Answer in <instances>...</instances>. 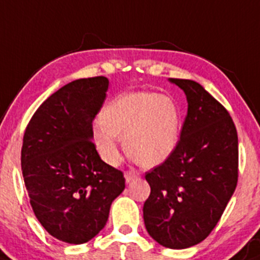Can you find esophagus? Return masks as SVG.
<instances>
[{
    "instance_id": "34e87169",
    "label": "esophagus",
    "mask_w": 260,
    "mask_h": 260,
    "mask_svg": "<svg viewBox=\"0 0 260 260\" xmlns=\"http://www.w3.org/2000/svg\"><path fill=\"white\" fill-rule=\"evenodd\" d=\"M124 177H125V182H127V183H129V182H132L133 179L137 178L138 173H136V172H133V171H127L124 173Z\"/></svg>"
}]
</instances>
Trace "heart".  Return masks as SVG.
<instances>
[{
    "label": "heart",
    "instance_id": "1",
    "mask_svg": "<svg viewBox=\"0 0 260 260\" xmlns=\"http://www.w3.org/2000/svg\"><path fill=\"white\" fill-rule=\"evenodd\" d=\"M94 127L96 146L106 163L120 159L118 138L127 154L145 168L164 163L179 141L181 110L176 101L154 92H136L114 99Z\"/></svg>",
    "mask_w": 260,
    "mask_h": 260
}]
</instances>
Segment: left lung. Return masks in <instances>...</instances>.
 <instances>
[{"label":"left lung","mask_w":260,"mask_h":260,"mask_svg":"<svg viewBox=\"0 0 260 260\" xmlns=\"http://www.w3.org/2000/svg\"><path fill=\"white\" fill-rule=\"evenodd\" d=\"M188 109L173 154L147 172L151 192L144 204L150 236L169 249H186L209 236L234 195L239 140L222 104L198 82L171 78Z\"/></svg>","instance_id":"obj_1"}]
</instances>
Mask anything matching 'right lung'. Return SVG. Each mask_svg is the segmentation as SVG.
Segmentation results:
<instances>
[{
	"label": "right lung",
	"instance_id": "add662e5",
	"mask_svg": "<svg viewBox=\"0 0 260 260\" xmlns=\"http://www.w3.org/2000/svg\"><path fill=\"white\" fill-rule=\"evenodd\" d=\"M109 79H77L37 109L24 132L21 171L43 229L60 241L84 244L105 227L125 187L123 172L103 161L92 142Z\"/></svg>",
	"mask_w": 260,
	"mask_h": 260
}]
</instances>
